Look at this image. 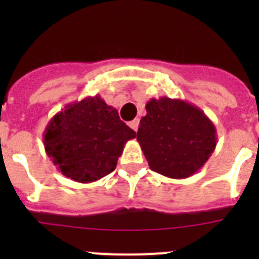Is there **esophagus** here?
Instances as JSON below:
<instances>
[{
  "mask_svg": "<svg viewBox=\"0 0 259 259\" xmlns=\"http://www.w3.org/2000/svg\"><path fill=\"white\" fill-rule=\"evenodd\" d=\"M139 123H140V120H139V119H134L132 122H130V127H131L134 131H137V128H139Z\"/></svg>",
  "mask_w": 259,
  "mask_h": 259,
  "instance_id": "esophagus-1",
  "label": "esophagus"
}]
</instances>
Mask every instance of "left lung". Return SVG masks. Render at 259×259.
Wrapping results in <instances>:
<instances>
[{"instance_id": "8db88e82", "label": "left lung", "mask_w": 259, "mask_h": 259, "mask_svg": "<svg viewBox=\"0 0 259 259\" xmlns=\"http://www.w3.org/2000/svg\"><path fill=\"white\" fill-rule=\"evenodd\" d=\"M145 109L137 141L150 168L171 179L197 172L217 146L214 123L202 110L179 98H152Z\"/></svg>"}]
</instances>
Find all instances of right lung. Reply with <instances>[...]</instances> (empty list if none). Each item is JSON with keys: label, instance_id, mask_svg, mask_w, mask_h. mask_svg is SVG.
<instances>
[{"label": "right lung", "instance_id": "1", "mask_svg": "<svg viewBox=\"0 0 259 259\" xmlns=\"http://www.w3.org/2000/svg\"><path fill=\"white\" fill-rule=\"evenodd\" d=\"M135 137L118 110L96 95L66 105L53 116L44 131V146L66 178L92 183L115 170L125 143Z\"/></svg>", "mask_w": 259, "mask_h": 259}]
</instances>
